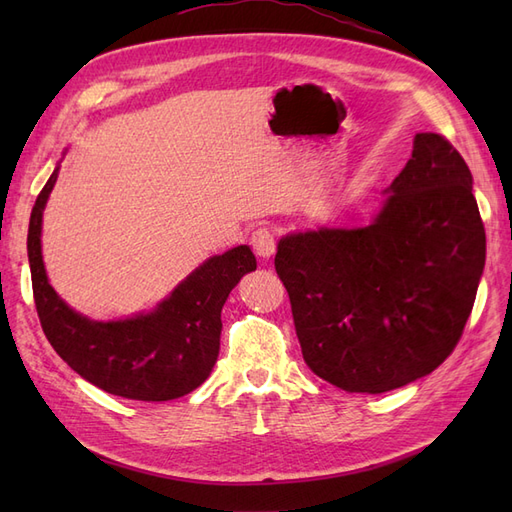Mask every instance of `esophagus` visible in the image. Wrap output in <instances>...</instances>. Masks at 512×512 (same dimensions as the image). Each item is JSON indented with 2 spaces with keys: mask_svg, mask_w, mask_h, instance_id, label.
<instances>
[{
  "mask_svg": "<svg viewBox=\"0 0 512 512\" xmlns=\"http://www.w3.org/2000/svg\"><path fill=\"white\" fill-rule=\"evenodd\" d=\"M250 245L256 256L271 258L275 252V237L269 228H256L250 237Z\"/></svg>",
  "mask_w": 512,
  "mask_h": 512,
  "instance_id": "34e87169",
  "label": "esophagus"
}]
</instances>
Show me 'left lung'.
<instances>
[{"label":"left lung","instance_id":"obj_1","mask_svg":"<svg viewBox=\"0 0 512 512\" xmlns=\"http://www.w3.org/2000/svg\"><path fill=\"white\" fill-rule=\"evenodd\" d=\"M485 267L472 173L442 134L414 136L378 218L284 237V282L303 359L348 393L431 374L459 344Z\"/></svg>","mask_w":512,"mask_h":512}]
</instances>
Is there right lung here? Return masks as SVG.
I'll return each mask as SVG.
<instances>
[{"mask_svg":"<svg viewBox=\"0 0 512 512\" xmlns=\"http://www.w3.org/2000/svg\"><path fill=\"white\" fill-rule=\"evenodd\" d=\"M57 170L36 198L27 256L42 331L76 374L98 389L138 401H168L203 384L218 361L222 307L245 273L256 269L247 245L198 267L153 314L91 322L57 297L44 273L40 224Z\"/></svg>","mask_w":512,"mask_h":512,"instance_id":"right-lung-1","label":"right lung"}]
</instances>
